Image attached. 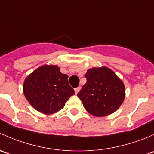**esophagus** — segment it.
Listing matches in <instances>:
<instances>
[{
    "label": "esophagus",
    "instance_id": "obj_1",
    "mask_svg": "<svg viewBox=\"0 0 154 154\" xmlns=\"http://www.w3.org/2000/svg\"><path fill=\"white\" fill-rule=\"evenodd\" d=\"M80 87H77V88H76L75 89H74V91H75V94H77V93H78L79 91H80Z\"/></svg>",
    "mask_w": 154,
    "mask_h": 154
}]
</instances>
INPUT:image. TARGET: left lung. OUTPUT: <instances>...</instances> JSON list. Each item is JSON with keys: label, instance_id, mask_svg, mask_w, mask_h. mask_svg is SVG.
<instances>
[{"label": "left lung", "instance_id": "8db88e82", "mask_svg": "<svg viewBox=\"0 0 154 154\" xmlns=\"http://www.w3.org/2000/svg\"><path fill=\"white\" fill-rule=\"evenodd\" d=\"M85 77L86 83L77 94L85 109L96 117L115 112L125 98L123 81L106 66L89 68Z\"/></svg>", "mask_w": 154, "mask_h": 154}]
</instances>
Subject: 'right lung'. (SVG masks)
<instances>
[{
  "mask_svg": "<svg viewBox=\"0 0 154 154\" xmlns=\"http://www.w3.org/2000/svg\"><path fill=\"white\" fill-rule=\"evenodd\" d=\"M68 76L60 68L44 65L32 71L24 80L23 91L29 104L45 115L61 110L74 91L69 86Z\"/></svg>",
  "mask_w": 154,
  "mask_h": 154,
  "instance_id": "right-lung-1",
  "label": "right lung"
}]
</instances>
